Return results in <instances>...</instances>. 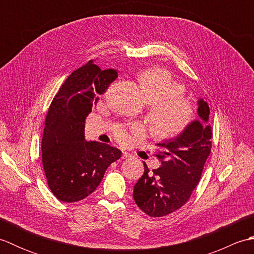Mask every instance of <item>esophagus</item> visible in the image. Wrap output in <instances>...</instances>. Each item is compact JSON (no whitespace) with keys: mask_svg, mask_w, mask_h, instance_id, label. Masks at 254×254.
Masks as SVG:
<instances>
[{"mask_svg":"<svg viewBox=\"0 0 254 254\" xmlns=\"http://www.w3.org/2000/svg\"><path fill=\"white\" fill-rule=\"evenodd\" d=\"M132 155L130 153L126 152V150H123L122 152V159H127V158H131Z\"/></svg>","mask_w":254,"mask_h":254,"instance_id":"esophagus-1","label":"esophagus"}]
</instances>
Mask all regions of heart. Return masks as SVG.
I'll return each instance as SVG.
<instances>
[{
    "instance_id": "obj_1",
    "label": "heart",
    "mask_w": 254,
    "mask_h": 254,
    "mask_svg": "<svg viewBox=\"0 0 254 254\" xmlns=\"http://www.w3.org/2000/svg\"><path fill=\"white\" fill-rule=\"evenodd\" d=\"M139 88L143 98L150 105L149 119L155 134L163 138L180 135L190 126L194 118V107L183 98L185 86L172 77L165 68L153 67L138 75ZM130 130L141 133L137 124H132ZM115 136L120 143L130 142V131L126 127H118Z\"/></svg>"
}]
</instances>
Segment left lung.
<instances>
[{"label": "left lung", "instance_id": "left-lung-1", "mask_svg": "<svg viewBox=\"0 0 254 254\" xmlns=\"http://www.w3.org/2000/svg\"><path fill=\"white\" fill-rule=\"evenodd\" d=\"M197 112L201 120L193 121L177 138L157 144L154 155L160 160L158 169L149 171L144 163V175L134 186L133 197L150 217H163L183 206L201 179L212 150L213 131L207 102L198 100Z\"/></svg>", "mask_w": 254, "mask_h": 254}]
</instances>
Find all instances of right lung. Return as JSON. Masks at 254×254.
I'll list each match as a JSON object with an SVG mask.
<instances>
[{
    "label": "right lung",
    "instance_id": "add662e5",
    "mask_svg": "<svg viewBox=\"0 0 254 254\" xmlns=\"http://www.w3.org/2000/svg\"><path fill=\"white\" fill-rule=\"evenodd\" d=\"M90 60L74 71L53 98L46 116L41 157L48 187L59 201L72 203L99 186L108 167L121 150L99 142H85V120L97 96L117 78Z\"/></svg>",
    "mask_w": 254,
    "mask_h": 254
}]
</instances>
